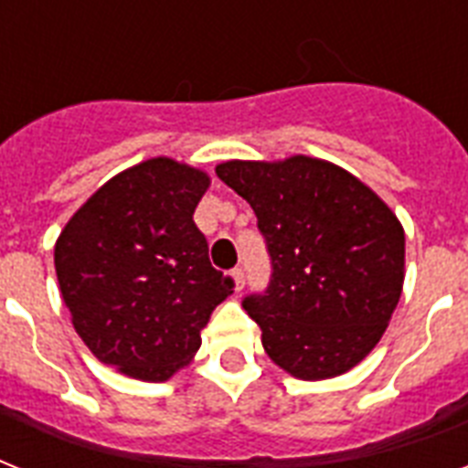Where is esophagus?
<instances>
[{
  "mask_svg": "<svg viewBox=\"0 0 468 468\" xmlns=\"http://www.w3.org/2000/svg\"><path fill=\"white\" fill-rule=\"evenodd\" d=\"M230 277H233L235 292H242V286H245V271H242L240 267H235V270L230 271Z\"/></svg>",
  "mask_w": 468,
  "mask_h": 468,
  "instance_id": "obj_1",
  "label": "esophagus"
}]
</instances>
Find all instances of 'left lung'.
<instances>
[{
	"label": "left lung",
	"mask_w": 468,
	"mask_h": 468,
	"mask_svg": "<svg viewBox=\"0 0 468 468\" xmlns=\"http://www.w3.org/2000/svg\"><path fill=\"white\" fill-rule=\"evenodd\" d=\"M216 175L257 216L271 260L242 308L264 352L292 377H340L377 347L403 292L406 235L396 213L347 169L315 157L230 160Z\"/></svg>",
	"instance_id": "8db88e82"
}]
</instances>
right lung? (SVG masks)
I'll return each mask as SVG.
<instances>
[{"mask_svg":"<svg viewBox=\"0 0 468 468\" xmlns=\"http://www.w3.org/2000/svg\"><path fill=\"white\" fill-rule=\"evenodd\" d=\"M208 184L197 167L145 160L94 191L55 242L77 335L126 377L165 381L189 364L213 308L233 293L194 223Z\"/></svg>","mask_w":468,"mask_h":468,"instance_id":"right-lung-1","label":"right lung"}]
</instances>
